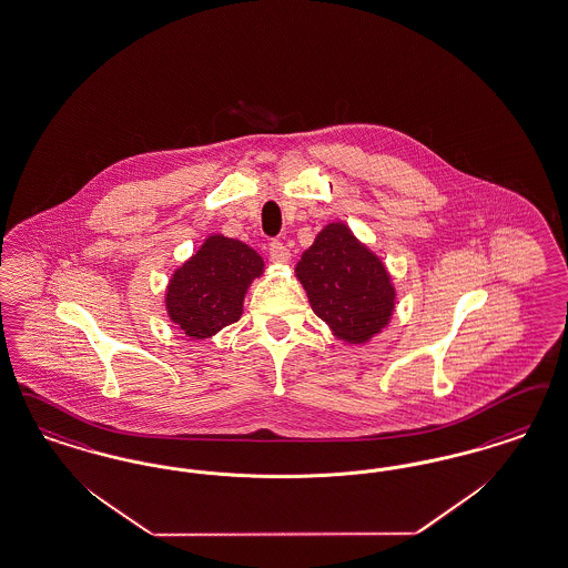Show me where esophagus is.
<instances>
[{
  "label": "esophagus",
  "mask_w": 568,
  "mask_h": 568,
  "mask_svg": "<svg viewBox=\"0 0 568 568\" xmlns=\"http://www.w3.org/2000/svg\"><path fill=\"white\" fill-rule=\"evenodd\" d=\"M268 255H271V260L276 262V264H287L292 260L290 250L283 243H278V241H274V243L268 245Z\"/></svg>",
  "instance_id": "1"
}]
</instances>
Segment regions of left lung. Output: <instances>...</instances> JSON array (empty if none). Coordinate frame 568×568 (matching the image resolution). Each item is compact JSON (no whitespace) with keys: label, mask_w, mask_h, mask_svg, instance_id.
<instances>
[{"label":"left lung","mask_w":568,"mask_h":568,"mask_svg":"<svg viewBox=\"0 0 568 568\" xmlns=\"http://www.w3.org/2000/svg\"><path fill=\"white\" fill-rule=\"evenodd\" d=\"M308 302L342 341L362 344L393 313L395 290L383 262L344 224H329L295 266Z\"/></svg>","instance_id":"obj_1"}]
</instances>
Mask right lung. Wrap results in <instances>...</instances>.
Here are the masks:
<instances>
[{"label":"right lung","instance_id":"add662e5","mask_svg":"<svg viewBox=\"0 0 568 568\" xmlns=\"http://www.w3.org/2000/svg\"><path fill=\"white\" fill-rule=\"evenodd\" d=\"M262 271V257L245 243L209 236L169 283V317L185 336L209 338L241 318L245 292Z\"/></svg>","mask_w":568,"mask_h":568}]
</instances>
